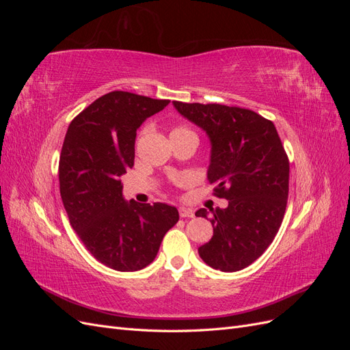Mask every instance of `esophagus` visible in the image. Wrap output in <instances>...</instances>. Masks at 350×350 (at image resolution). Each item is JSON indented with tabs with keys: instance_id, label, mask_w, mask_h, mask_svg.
Here are the masks:
<instances>
[{
	"instance_id": "obj_1",
	"label": "esophagus",
	"mask_w": 350,
	"mask_h": 350,
	"mask_svg": "<svg viewBox=\"0 0 350 350\" xmlns=\"http://www.w3.org/2000/svg\"><path fill=\"white\" fill-rule=\"evenodd\" d=\"M179 216L181 217H194V210L188 207H179Z\"/></svg>"
}]
</instances>
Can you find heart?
I'll return each instance as SVG.
<instances>
[{
    "instance_id": "heart-1",
    "label": "heart",
    "mask_w": 350,
    "mask_h": 350,
    "mask_svg": "<svg viewBox=\"0 0 350 350\" xmlns=\"http://www.w3.org/2000/svg\"><path fill=\"white\" fill-rule=\"evenodd\" d=\"M176 134H194L191 130L187 129V126H176L171 131V135H176Z\"/></svg>"
}]
</instances>
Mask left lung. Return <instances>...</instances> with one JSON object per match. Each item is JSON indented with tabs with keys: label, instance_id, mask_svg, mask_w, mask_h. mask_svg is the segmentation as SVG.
I'll return each mask as SVG.
<instances>
[{
	"label": "left lung",
	"instance_id": "1",
	"mask_svg": "<svg viewBox=\"0 0 350 350\" xmlns=\"http://www.w3.org/2000/svg\"><path fill=\"white\" fill-rule=\"evenodd\" d=\"M210 140L207 179L226 208H210L213 237L198 248L220 271H239L276 237L289 191V161L274 124L250 109L219 103L172 102ZM200 208L196 216L207 217Z\"/></svg>",
	"mask_w": 350,
	"mask_h": 350
}]
</instances>
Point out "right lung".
<instances>
[{"instance_id": "add662e5", "label": "right lung", "mask_w": 350, "mask_h": 350, "mask_svg": "<svg viewBox=\"0 0 350 350\" xmlns=\"http://www.w3.org/2000/svg\"><path fill=\"white\" fill-rule=\"evenodd\" d=\"M169 100L111 92L70 124L59 157V193L72 229L92 256L116 271L142 270L156 258L179 219L165 203L126 201L120 176L134 165L137 130Z\"/></svg>"}]
</instances>
